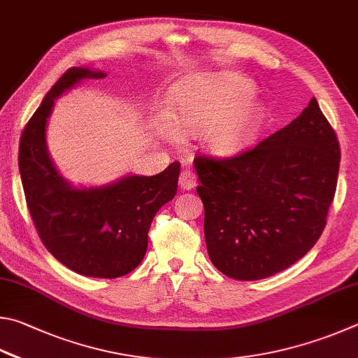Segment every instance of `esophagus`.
I'll return each instance as SVG.
<instances>
[{
	"instance_id": "34e87169",
	"label": "esophagus",
	"mask_w": 358,
	"mask_h": 358,
	"mask_svg": "<svg viewBox=\"0 0 358 358\" xmlns=\"http://www.w3.org/2000/svg\"><path fill=\"white\" fill-rule=\"evenodd\" d=\"M179 187L182 190L195 189V187H196V176L193 174L190 169H185V171H182L179 176Z\"/></svg>"
}]
</instances>
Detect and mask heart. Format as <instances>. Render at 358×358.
Listing matches in <instances>:
<instances>
[{
  "label": "heart",
  "instance_id": "1",
  "mask_svg": "<svg viewBox=\"0 0 358 358\" xmlns=\"http://www.w3.org/2000/svg\"><path fill=\"white\" fill-rule=\"evenodd\" d=\"M253 81L237 73H217L187 85L173 105V125L179 134L203 136L215 154L245 148L264 117V103L252 97ZM165 136L178 141L176 131Z\"/></svg>",
  "mask_w": 358,
  "mask_h": 358
}]
</instances>
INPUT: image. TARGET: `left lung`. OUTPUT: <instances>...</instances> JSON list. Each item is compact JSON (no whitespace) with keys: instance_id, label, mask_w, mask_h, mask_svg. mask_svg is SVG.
I'll return each instance as SVG.
<instances>
[{"instance_id":"left-lung-1","label":"left lung","mask_w":358,"mask_h":358,"mask_svg":"<svg viewBox=\"0 0 358 358\" xmlns=\"http://www.w3.org/2000/svg\"><path fill=\"white\" fill-rule=\"evenodd\" d=\"M340 143L313 97L302 115L229 159L199 155L208 253L229 278L253 281L310 252L334 201Z\"/></svg>"}]
</instances>
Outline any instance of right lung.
Here are the masks:
<instances>
[{"label": "right lung", "instance_id": "obj_1", "mask_svg": "<svg viewBox=\"0 0 358 358\" xmlns=\"http://www.w3.org/2000/svg\"><path fill=\"white\" fill-rule=\"evenodd\" d=\"M103 77L102 71L72 67L56 81L24 125L18 168L31 218L48 252L85 277L117 278L143 261L154 215L178 192L180 165L102 187H75L62 178L47 148L55 100L83 80Z\"/></svg>", "mask_w": 358, "mask_h": 358}]
</instances>
